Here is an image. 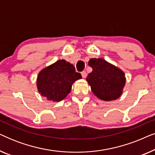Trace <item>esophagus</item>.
Here are the masks:
<instances>
[{"label":"esophagus","mask_w":155,"mask_h":155,"mask_svg":"<svg viewBox=\"0 0 155 155\" xmlns=\"http://www.w3.org/2000/svg\"><path fill=\"white\" fill-rule=\"evenodd\" d=\"M81 75L82 76V78H85L87 76V73L85 71H83L82 72H81Z\"/></svg>","instance_id":"1"}]
</instances>
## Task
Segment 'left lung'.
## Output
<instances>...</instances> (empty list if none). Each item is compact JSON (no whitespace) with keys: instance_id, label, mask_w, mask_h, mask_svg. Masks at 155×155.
Instances as JSON below:
<instances>
[{"instance_id":"8db88e82","label":"left lung","mask_w":155,"mask_h":155,"mask_svg":"<svg viewBox=\"0 0 155 155\" xmlns=\"http://www.w3.org/2000/svg\"><path fill=\"white\" fill-rule=\"evenodd\" d=\"M88 65L92 72L86 80L94 95L104 101L118 99L126 83L124 72L102 58H91Z\"/></svg>"}]
</instances>
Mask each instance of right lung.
I'll return each instance as SVG.
<instances>
[{
  "label": "right lung",
  "instance_id": "add662e5",
  "mask_svg": "<svg viewBox=\"0 0 155 155\" xmlns=\"http://www.w3.org/2000/svg\"><path fill=\"white\" fill-rule=\"evenodd\" d=\"M73 65L65 60H58L39 72L37 84L39 92L48 100L59 101L71 90L75 80L81 79Z\"/></svg>",
  "mask_w": 155,
  "mask_h": 155
}]
</instances>
